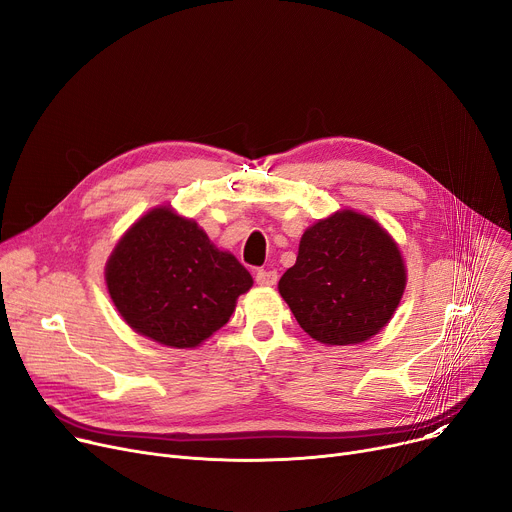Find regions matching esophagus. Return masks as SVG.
Segmentation results:
<instances>
[{"mask_svg": "<svg viewBox=\"0 0 512 512\" xmlns=\"http://www.w3.org/2000/svg\"><path fill=\"white\" fill-rule=\"evenodd\" d=\"M255 280L261 286H274L278 282V272H274V270H257Z\"/></svg>", "mask_w": 512, "mask_h": 512, "instance_id": "obj_1", "label": "esophagus"}]
</instances>
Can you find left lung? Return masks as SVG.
I'll return each mask as SVG.
<instances>
[{
	"instance_id": "1",
	"label": "left lung",
	"mask_w": 512,
	"mask_h": 512,
	"mask_svg": "<svg viewBox=\"0 0 512 512\" xmlns=\"http://www.w3.org/2000/svg\"><path fill=\"white\" fill-rule=\"evenodd\" d=\"M407 286L394 238L369 215L342 209L309 226L278 290L321 344H359L392 319Z\"/></svg>"
}]
</instances>
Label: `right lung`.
<instances>
[{
    "instance_id": "right-lung-1",
    "label": "right lung",
    "mask_w": 512,
    "mask_h": 512,
    "mask_svg": "<svg viewBox=\"0 0 512 512\" xmlns=\"http://www.w3.org/2000/svg\"><path fill=\"white\" fill-rule=\"evenodd\" d=\"M105 284L134 332L172 348H195L228 324L253 278L197 222L164 205L120 238L105 263Z\"/></svg>"
}]
</instances>
